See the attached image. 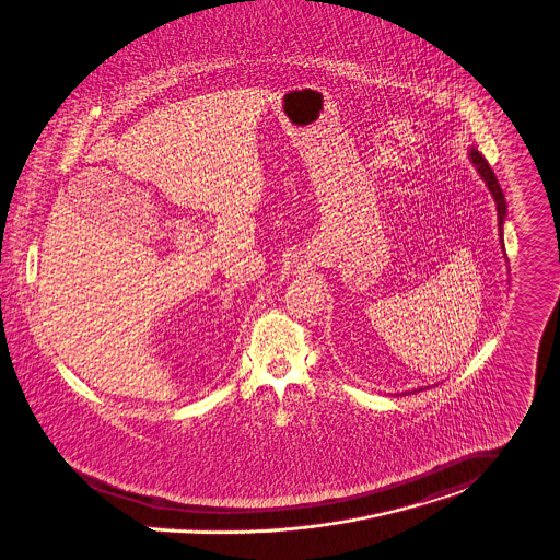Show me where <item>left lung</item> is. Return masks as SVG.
<instances>
[{
  "mask_svg": "<svg viewBox=\"0 0 560 560\" xmlns=\"http://www.w3.org/2000/svg\"><path fill=\"white\" fill-rule=\"evenodd\" d=\"M468 158H470L472 166L477 168V173L481 175V179L486 182V186H488V190H490V195H492V199H494V203H497V211H499V229H501V248L505 250V246H503V224H505V215H508L505 195H503V190H501V186H499V179H497L494 171L490 168L488 160H486L481 153L477 152L475 148L468 152Z\"/></svg>",
  "mask_w": 560,
  "mask_h": 560,
  "instance_id": "1",
  "label": "left lung"
}]
</instances>
